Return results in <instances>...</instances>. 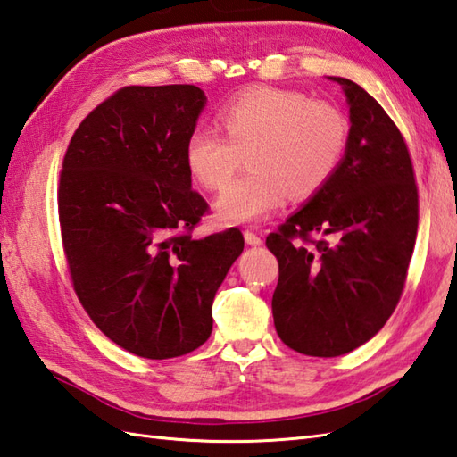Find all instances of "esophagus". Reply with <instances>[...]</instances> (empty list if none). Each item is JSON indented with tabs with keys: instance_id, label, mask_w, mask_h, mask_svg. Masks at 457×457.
<instances>
[{
	"instance_id": "1",
	"label": "esophagus",
	"mask_w": 457,
	"mask_h": 457,
	"mask_svg": "<svg viewBox=\"0 0 457 457\" xmlns=\"http://www.w3.org/2000/svg\"><path fill=\"white\" fill-rule=\"evenodd\" d=\"M244 237H245V244L247 245H253V247H257V245H261L263 244V239H261L255 231H249V229H245L244 231Z\"/></svg>"
}]
</instances>
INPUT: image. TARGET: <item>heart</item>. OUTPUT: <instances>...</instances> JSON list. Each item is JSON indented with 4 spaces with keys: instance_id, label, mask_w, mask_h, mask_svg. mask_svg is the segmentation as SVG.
Listing matches in <instances>:
<instances>
[{
    "instance_id": "obj_1",
    "label": "heart",
    "mask_w": 457,
    "mask_h": 457,
    "mask_svg": "<svg viewBox=\"0 0 457 457\" xmlns=\"http://www.w3.org/2000/svg\"><path fill=\"white\" fill-rule=\"evenodd\" d=\"M221 135L196 128L187 141V167L206 190L226 188L247 159L249 172L216 202L226 223L259 221L285 196L303 202L332 180L347 147L349 125L334 104L296 90L257 88L223 105Z\"/></svg>"
}]
</instances>
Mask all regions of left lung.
Segmentation results:
<instances>
[{
  "label": "left lung",
  "mask_w": 457,
  "mask_h": 457,
  "mask_svg": "<svg viewBox=\"0 0 457 457\" xmlns=\"http://www.w3.org/2000/svg\"><path fill=\"white\" fill-rule=\"evenodd\" d=\"M329 80L349 105L345 154L332 180L267 237L278 261L277 334L312 357L353 352L385 326L419 229V188L399 128L361 86Z\"/></svg>",
  "instance_id": "8db88e82"
}]
</instances>
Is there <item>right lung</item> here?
Wrapping results in <instances>:
<instances>
[{
  "label": "right lung",
  "instance_id": "right-lung-1",
  "mask_svg": "<svg viewBox=\"0 0 457 457\" xmlns=\"http://www.w3.org/2000/svg\"><path fill=\"white\" fill-rule=\"evenodd\" d=\"M206 96L192 84L125 86L74 131L58 220L74 293L125 352L170 359L212 334V303L244 251L231 228L194 239L208 202L192 190L187 141Z\"/></svg>",
  "mask_w": 457,
  "mask_h": 457
}]
</instances>
